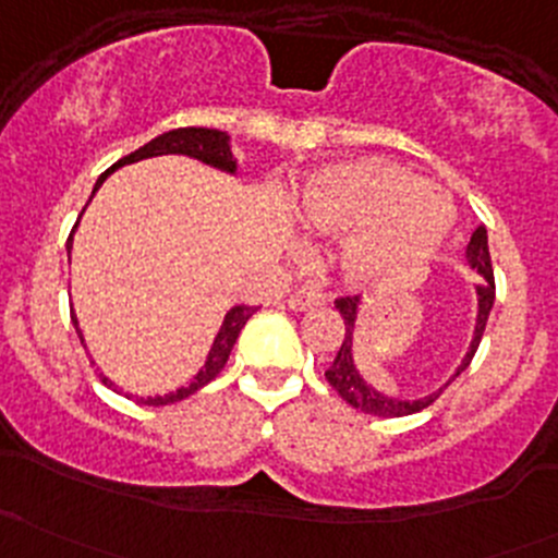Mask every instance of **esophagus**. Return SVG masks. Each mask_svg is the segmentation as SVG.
<instances>
[{
	"instance_id": "obj_1",
	"label": "esophagus",
	"mask_w": 558,
	"mask_h": 558,
	"mask_svg": "<svg viewBox=\"0 0 558 558\" xmlns=\"http://www.w3.org/2000/svg\"><path fill=\"white\" fill-rule=\"evenodd\" d=\"M326 296L320 294L318 289H300L289 296V307L291 311H311V307L324 305Z\"/></svg>"
}]
</instances>
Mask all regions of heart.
Masks as SVG:
<instances>
[{
  "mask_svg": "<svg viewBox=\"0 0 558 558\" xmlns=\"http://www.w3.org/2000/svg\"><path fill=\"white\" fill-rule=\"evenodd\" d=\"M300 221L318 234H345L348 280L397 289L418 280L456 223L453 202L421 174L386 159L326 167L300 196Z\"/></svg>",
  "mask_w": 558,
  "mask_h": 558,
  "instance_id": "1",
  "label": "heart"
}]
</instances>
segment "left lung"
<instances>
[{
	"instance_id": "obj_1",
	"label": "left lung",
	"mask_w": 558,
	"mask_h": 558,
	"mask_svg": "<svg viewBox=\"0 0 558 558\" xmlns=\"http://www.w3.org/2000/svg\"><path fill=\"white\" fill-rule=\"evenodd\" d=\"M466 264L470 269H475L477 275L483 278V283L475 286V294H477V318H475V331H472V340L470 348H466L464 359L459 362V367L453 369L451 378L446 380L440 388H435L432 393L426 397H415V399H404V397H393V393L378 391L375 386H369L367 380L362 378V373L356 369V362H353V331H356V318H359V307H362V300L359 296H342V300L335 302V307L342 315V324H345V340L340 342V351H337L335 362L331 367L326 369V380L329 386L345 399L351 408L362 410V413L369 415H378V418H402V415H413L418 410L429 408L448 386L470 367L472 356H475L477 345H481V337L486 331V320L488 313L494 307V269H492V253H488V234L486 227H477L472 232L470 245L464 251Z\"/></svg>"
}]
</instances>
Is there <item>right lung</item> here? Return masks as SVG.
<instances>
[{"label":"right lung","mask_w":558,"mask_h":558,"mask_svg":"<svg viewBox=\"0 0 558 558\" xmlns=\"http://www.w3.org/2000/svg\"><path fill=\"white\" fill-rule=\"evenodd\" d=\"M167 154L191 156V159L202 161V165H210V167H216V170L229 172V174L238 172V159H234V156H232V145H229V134L227 132H218V129H205V126H183V129H172V132L159 134V137L150 140V143H145L143 148H137V150H134V154H129V156H123V159H118L116 165L110 167V170L99 174V180H97V185H94L92 196L97 194L99 185L105 183L107 174L116 172L118 167L134 165V161L150 159V156H167ZM75 229H77V223H75ZM75 229H72V232H75ZM66 251H72V234H70V240H66ZM256 311H258V307H253V305H234L232 311L223 315V324H221V329H218L216 340H213L210 353H207L205 367H202L199 373L194 375V380H191L189 386H180V388H174V391H170V393H161V397H159V393H156V397H134V393L118 391L116 384H112L110 378H105V375H99V378H102L105 386L116 388L118 393H123V397L134 399V402H140V404H172V402H180V399L191 397V393L199 391L202 386L210 384L213 378H218V373H221L223 364H227L229 353H232L234 342H238L240 329H243V326L247 324V318H251V315L256 313ZM72 324H75L77 337H81L83 348H86V340H83V331H81V324H77L75 313H72Z\"/></svg>","instance_id":"right-lung-1"}]
</instances>
